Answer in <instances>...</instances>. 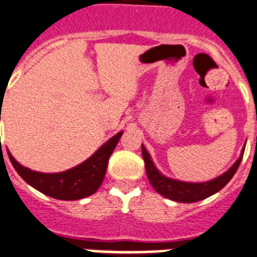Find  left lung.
I'll use <instances>...</instances> for the list:
<instances>
[{"label":"left lung","instance_id":"left-lung-1","mask_svg":"<svg viewBox=\"0 0 257 257\" xmlns=\"http://www.w3.org/2000/svg\"><path fill=\"white\" fill-rule=\"evenodd\" d=\"M243 152L244 148L242 150L241 156L234 162L233 166L220 176L215 177L210 181H205V183H185V181H180V180L170 179V177H166L158 171L152 160H151L150 153L142 145V156L143 160H145L146 172H147V177L150 180L151 185L158 194L164 195L165 198L180 201V203H195V201L203 200V199L218 193L220 189L224 188L228 184L229 180L233 177V175L236 174L237 169L242 161V157H243Z\"/></svg>","mask_w":257,"mask_h":257}]
</instances>
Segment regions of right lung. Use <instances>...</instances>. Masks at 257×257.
<instances>
[{"mask_svg": "<svg viewBox=\"0 0 257 257\" xmlns=\"http://www.w3.org/2000/svg\"><path fill=\"white\" fill-rule=\"evenodd\" d=\"M121 134L123 132L115 134L78 166L57 174L31 171L28 167L21 166L11 153H9V158L18 174L38 191L59 200H77L92 195L100 188L106 174L110 156Z\"/></svg>", "mask_w": 257, "mask_h": 257, "instance_id": "add662e5", "label": "right lung"}]
</instances>
